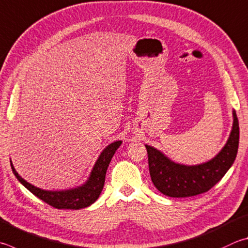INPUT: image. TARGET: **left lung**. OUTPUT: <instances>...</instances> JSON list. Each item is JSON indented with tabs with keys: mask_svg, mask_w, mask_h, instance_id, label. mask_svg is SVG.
<instances>
[{
	"mask_svg": "<svg viewBox=\"0 0 248 248\" xmlns=\"http://www.w3.org/2000/svg\"><path fill=\"white\" fill-rule=\"evenodd\" d=\"M233 128L228 142L208 163L197 166L174 164L154 147L145 145L152 181L158 191L170 197H188L208 192L222 179L235 160L240 128L233 111Z\"/></svg>",
	"mask_w": 248,
	"mask_h": 248,
	"instance_id": "8db88e82",
	"label": "left lung"
}]
</instances>
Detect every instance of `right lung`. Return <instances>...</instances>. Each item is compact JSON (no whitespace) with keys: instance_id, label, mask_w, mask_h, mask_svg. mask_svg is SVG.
<instances>
[{"instance_id":"add662e5","label":"right lung","mask_w":248,"mask_h":248,"mask_svg":"<svg viewBox=\"0 0 248 248\" xmlns=\"http://www.w3.org/2000/svg\"><path fill=\"white\" fill-rule=\"evenodd\" d=\"M121 141H117L111 143L110 145L107 146L102 154L98 157L95 166L91 172V175L88 180V182L83 184L82 186L75 190L62 191V192H52V191H44L41 188L31 186L30 183L25 181L19 174L16 172L14 166H12V170L16 178L19 180V182L25 186L28 190L34 194L40 200L46 202L49 206L54 207L57 209H80L85 208L95 202L98 196L101 195L103 186L105 183V175L107 168L110 160L114 156L117 148L120 146Z\"/></svg>"}]
</instances>
